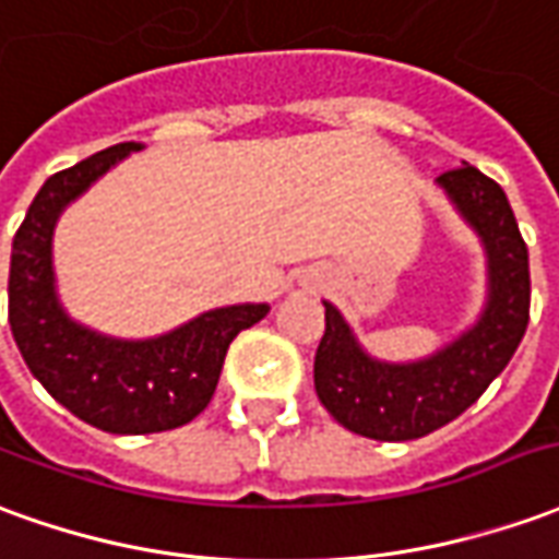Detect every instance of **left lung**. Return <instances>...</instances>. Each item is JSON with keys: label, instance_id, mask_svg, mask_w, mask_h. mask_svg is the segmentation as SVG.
<instances>
[{"label": "left lung", "instance_id": "8db88e82", "mask_svg": "<svg viewBox=\"0 0 559 559\" xmlns=\"http://www.w3.org/2000/svg\"><path fill=\"white\" fill-rule=\"evenodd\" d=\"M487 253V302L469 330L436 354L388 362L366 354L342 311L330 302L314 354V390L350 432L378 442H408L451 424L490 388L530 323V253L502 187L475 166L436 178Z\"/></svg>", "mask_w": 559, "mask_h": 559}]
</instances>
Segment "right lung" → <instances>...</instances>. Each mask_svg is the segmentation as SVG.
Wrapping results in <instances>:
<instances>
[{
	"label": "right lung",
	"instance_id": "obj_1",
	"mask_svg": "<svg viewBox=\"0 0 559 559\" xmlns=\"http://www.w3.org/2000/svg\"><path fill=\"white\" fill-rule=\"evenodd\" d=\"M139 142L105 147L50 175L11 245L8 323L29 372L90 427L144 436L190 424L212 402L229 342L269 314L266 302L226 306L157 338H115L66 314L53 281V226L62 209Z\"/></svg>",
	"mask_w": 559,
	"mask_h": 559
}]
</instances>
